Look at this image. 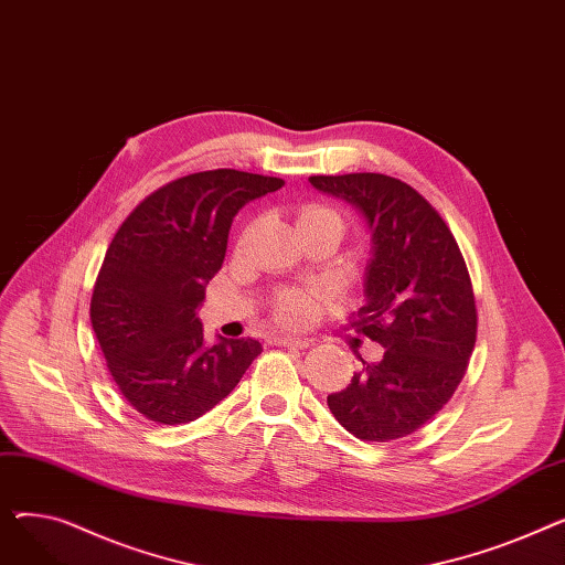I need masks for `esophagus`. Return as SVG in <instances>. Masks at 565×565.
Instances as JSON below:
<instances>
[{
    "instance_id": "34e87169",
    "label": "esophagus",
    "mask_w": 565,
    "mask_h": 565,
    "mask_svg": "<svg viewBox=\"0 0 565 565\" xmlns=\"http://www.w3.org/2000/svg\"><path fill=\"white\" fill-rule=\"evenodd\" d=\"M275 345H286V348H309L311 339H295V337H275Z\"/></svg>"
}]
</instances>
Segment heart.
<instances>
[{
  "instance_id": "b5f03b06",
  "label": "heart",
  "mask_w": 565,
  "mask_h": 565,
  "mask_svg": "<svg viewBox=\"0 0 565 565\" xmlns=\"http://www.w3.org/2000/svg\"><path fill=\"white\" fill-rule=\"evenodd\" d=\"M295 226H298V233L316 226H334L343 233L345 222L337 207L328 203H305L295 211ZM318 298L320 292L313 288H292L279 292L273 305V316L277 324H281V328H302V324L313 318Z\"/></svg>"
}]
</instances>
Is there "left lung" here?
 Segmentation results:
<instances>
[{
	"label": "left lung",
	"mask_w": 565,
	"mask_h": 565,
	"mask_svg": "<svg viewBox=\"0 0 565 565\" xmlns=\"http://www.w3.org/2000/svg\"><path fill=\"white\" fill-rule=\"evenodd\" d=\"M320 192L358 205L371 231L366 305L350 316L384 348L345 390L330 394L337 422L364 441L412 435L447 405L477 343V302L447 222L407 183L384 173L311 175Z\"/></svg>",
	"instance_id": "obj_1"
}]
</instances>
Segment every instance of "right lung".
Returning a JSON list of instances; mask_svg holds the SVG:
<instances>
[{
	"instance_id": "right-lung-1",
	"label": "right lung",
	"mask_w": 565,
	"mask_h": 565,
	"mask_svg": "<svg viewBox=\"0 0 565 565\" xmlns=\"http://www.w3.org/2000/svg\"><path fill=\"white\" fill-rule=\"evenodd\" d=\"M281 185L235 169L199 171L148 194L118 226L94 286L92 324L116 387L146 419H199L260 354L256 339L220 337L207 348L196 309L237 211Z\"/></svg>"
}]
</instances>
